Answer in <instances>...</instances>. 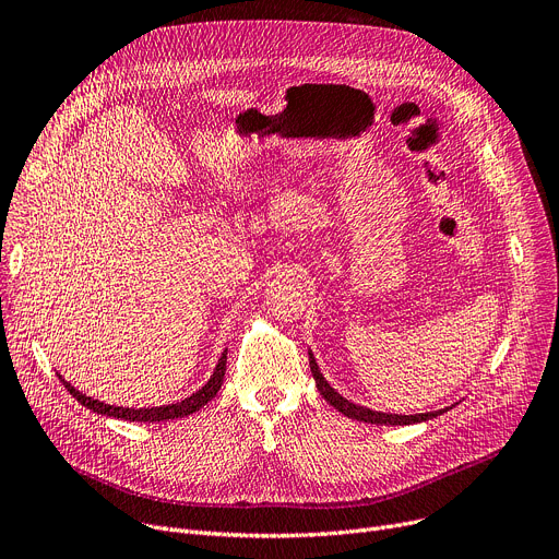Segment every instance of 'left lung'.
I'll list each match as a JSON object with an SVG mask.
<instances>
[{
	"label": "left lung",
	"instance_id": "8db88e82",
	"mask_svg": "<svg viewBox=\"0 0 559 559\" xmlns=\"http://www.w3.org/2000/svg\"><path fill=\"white\" fill-rule=\"evenodd\" d=\"M308 356H310V371L314 376V383H317L319 394L324 396L337 409V413H342L348 419L365 421V424H376V426H409V424H421V421L435 419V417H439V415L447 413V409H449V407H444V409H435V413H421V415H390V413H378V409H371V407H365V405H358V403H350L340 392H335L331 388L329 380L324 378V373L319 371V365H317V360L312 356V350H308Z\"/></svg>",
	"mask_w": 559,
	"mask_h": 559
}]
</instances>
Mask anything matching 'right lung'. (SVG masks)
<instances>
[{"instance_id": "add662e5", "label": "right lung", "mask_w": 559, "mask_h": 559, "mask_svg": "<svg viewBox=\"0 0 559 559\" xmlns=\"http://www.w3.org/2000/svg\"><path fill=\"white\" fill-rule=\"evenodd\" d=\"M224 373H226V350L219 356L217 367L213 371V376L209 378V383H205L201 390H197L192 396L183 399V401H176L169 405H156V407H122V405H108L104 401H97L93 396H85L81 394L76 388H72L68 380L58 373V378L63 380L66 390L87 409H93V413L102 415V417H115V419H124V421H138V424H156V421H169V419H181L188 417L192 413H199V409L213 401L224 383Z\"/></svg>"}]
</instances>
